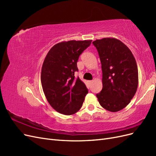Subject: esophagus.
<instances>
[{"instance_id": "1", "label": "esophagus", "mask_w": 156, "mask_h": 156, "mask_svg": "<svg viewBox=\"0 0 156 156\" xmlns=\"http://www.w3.org/2000/svg\"><path fill=\"white\" fill-rule=\"evenodd\" d=\"M93 82H94V81H89V83L90 84H92Z\"/></svg>"}]
</instances>
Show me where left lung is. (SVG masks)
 <instances>
[{
    "mask_svg": "<svg viewBox=\"0 0 156 156\" xmlns=\"http://www.w3.org/2000/svg\"><path fill=\"white\" fill-rule=\"evenodd\" d=\"M101 60L103 88L96 96L102 107L111 112L123 109L136 92L138 68L130 49L114 37L92 42Z\"/></svg>",
    "mask_w": 156,
    "mask_h": 156,
    "instance_id": "1",
    "label": "left lung"
}]
</instances>
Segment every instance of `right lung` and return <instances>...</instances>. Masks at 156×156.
Wrapping results in <instances>:
<instances>
[{
    "instance_id": "1",
    "label": "right lung",
    "mask_w": 156,
    "mask_h": 156,
    "mask_svg": "<svg viewBox=\"0 0 156 156\" xmlns=\"http://www.w3.org/2000/svg\"><path fill=\"white\" fill-rule=\"evenodd\" d=\"M92 40L62 41L47 54L41 72L42 88L50 105L65 115H72L81 108L88 89L79 77L77 62Z\"/></svg>"
}]
</instances>
